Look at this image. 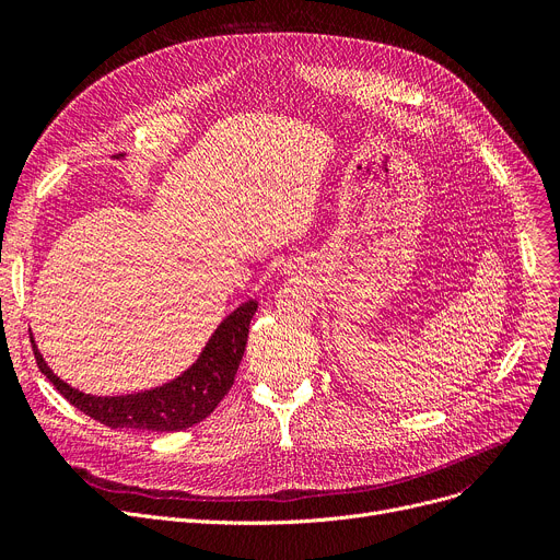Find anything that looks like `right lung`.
Here are the masks:
<instances>
[{"instance_id": "right-lung-1", "label": "right lung", "mask_w": 560, "mask_h": 560, "mask_svg": "<svg viewBox=\"0 0 560 560\" xmlns=\"http://www.w3.org/2000/svg\"><path fill=\"white\" fill-rule=\"evenodd\" d=\"M256 308V300L241 304L220 322L197 361L186 372L163 386L140 393L113 397L81 393L51 372L40 349L36 347V340H32L34 357L40 372L51 381L54 388L88 418L110 429H140L161 433L184 431L203 418H209L233 386L235 372H238L241 359L245 354L249 322Z\"/></svg>"}]
</instances>
